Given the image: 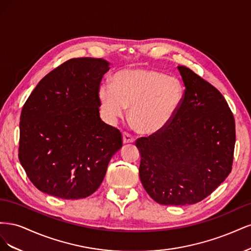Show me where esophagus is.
<instances>
[{
  "label": "esophagus",
  "instance_id": "esophagus-1",
  "mask_svg": "<svg viewBox=\"0 0 251 251\" xmlns=\"http://www.w3.org/2000/svg\"><path fill=\"white\" fill-rule=\"evenodd\" d=\"M123 139H124V143H125V144H126V143H133V142L135 141L133 136L130 135V134H127V133H125V134L123 135Z\"/></svg>",
  "mask_w": 251,
  "mask_h": 251
}]
</instances>
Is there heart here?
Listing matches in <instances>:
<instances>
[{
  "label": "heart",
  "mask_w": 251,
  "mask_h": 251,
  "mask_svg": "<svg viewBox=\"0 0 251 251\" xmlns=\"http://www.w3.org/2000/svg\"><path fill=\"white\" fill-rule=\"evenodd\" d=\"M184 96L181 81L148 68H127L113 75L112 86L98 90L101 109L108 118L124 117L126 109L134 130L151 136L162 132L178 113Z\"/></svg>",
  "instance_id": "b5f03b06"
}]
</instances>
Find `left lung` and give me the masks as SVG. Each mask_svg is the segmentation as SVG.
Instances as JSON below:
<instances>
[{
    "mask_svg": "<svg viewBox=\"0 0 251 251\" xmlns=\"http://www.w3.org/2000/svg\"><path fill=\"white\" fill-rule=\"evenodd\" d=\"M178 70L185 91L176 116L162 132L136 141L141 183L162 205L202 201L227 178L233 160L235 125L225 98L188 68Z\"/></svg>",
    "mask_w": 251,
    "mask_h": 251,
    "instance_id": "obj_1",
    "label": "left lung"
}]
</instances>
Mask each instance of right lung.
I'll return each instance as SVG.
<instances>
[{
    "label": "right lung",
    "instance_id": "add662e5",
    "mask_svg": "<svg viewBox=\"0 0 251 251\" xmlns=\"http://www.w3.org/2000/svg\"><path fill=\"white\" fill-rule=\"evenodd\" d=\"M102 58L67 60L48 73L22 109L19 158L41 192L76 200L100 187L123 136L100 116Z\"/></svg>",
    "mask_w": 251,
    "mask_h": 251
}]
</instances>
